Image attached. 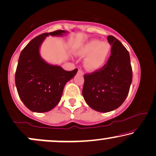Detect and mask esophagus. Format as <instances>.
I'll use <instances>...</instances> for the list:
<instances>
[{"label": "esophagus", "mask_w": 156, "mask_h": 156, "mask_svg": "<svg viewBox=\"0 0 156 156\" xmlns=\"http://www.w3.org/2000/svg\"><path fill=\"white\" fill-rule=\"evenodd\" d=\"M78 72H79V74H83V72H82V71L81 70V69H79V71H78Z\"/></svg>", "instance_id": "obj_1"}]
</instances>
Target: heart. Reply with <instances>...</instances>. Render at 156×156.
Wrapping results in <instances>:
<instances>
[{
	"instance_id": "heart-1",
	"label": "heart",
	"mask_w": 156,
	"mask_h": 156,
	"mask_svg": "<svg viewBox=\"0 0 156 156\" xmlns=\"http://www.w3.org/2000/svg\"><path fill=\"white\" fill-rule=\"evenodd\" d=\"M111 51L110 46L107 42L93 39L80 45L76 49V55L85 58V66L89 70H97L107 63Z\"/></svg>"
}]
</instances>
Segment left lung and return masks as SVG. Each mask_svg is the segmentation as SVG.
<instances>
[{"label":"left lung","instance_id":"8db88e82","mask_svg":"<svg viewBox=\"0 0 156 156\" xmlns=\"http://www.w3.org/2000/svg\"><path fill=\"white\" fill-rule=\"evenodd\" d=\"M111 55L100 70L85 74L82 96L90 107L108 112L122 105L129 94L132 82L129 53L122 43L108 36Z\"/></svg>","mask_w":156,"mask_h":156}]
</instances>
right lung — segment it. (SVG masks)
<instances>
[{"label": "right lung", "instance_id": "1", "mask_svg": "<svg viewBox=\"0 0 156 156\" xmlns=\"http://www.w3.org/2000/svg\"><path fill=\"white\" fill-rule=\"evenodd\" d=\"M67 33L59 30L42 34L31 40L20 53L15 74L16 90L23 104L34 112H46L55 107L66 82L77 72V69L67 71L47 63L40 55V47L47 36H62Z\"/></svg>", "mask_w": 156, "mask_h": 156}]
</instances>
